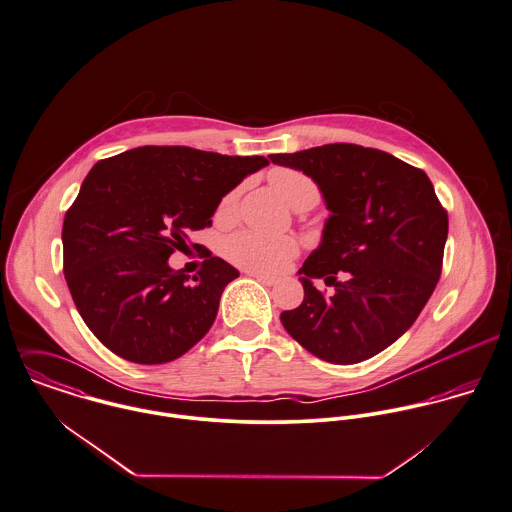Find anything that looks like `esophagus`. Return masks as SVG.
<instances>
[{
    "instance_id": "1",
    "label": "esophagus",
    "mask_w": 512,
    "mask_h": 512,
    "mask_svg": "<svg viewBox=\"0 0 512 512\" xmlns=\"http://www.w3.org/2000/svg\"><path fill=\"white\" fill-rule=\"evenodd\" d=\"M251 277H253V279H257L259 283L267 285V287H273V285H277V279H275V277H267V275H261V273H251Z\"/></svg>"
}]
</instances>
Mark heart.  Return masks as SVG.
I'll list each match as a JSON object with an SVG mask.
<instances>
[{
	"mask_svg": "<svg viewBox=\"0 0 512 512\" xmlns=\"http://www.w3.org/2000/svg\"><path fill=\"white\" fill-rule=\"evenodd\" d=\"M269 184L273 190L291 205L316 204L318 190L314 182L291 168H275L269 174ZM239 200V188L231 190L219 204L217 215H233ZM299 253V243L291 235H271L253 229H243L229 235L223 243V255L237 267L251 273H279L283 271Z\"/></svg>",
	"mask_w": 512,
	"mask_h": 512,
	"instance_id": "b5f03b06",
	"label": "heart"
}]
</instances>
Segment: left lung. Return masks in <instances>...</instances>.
<instances>
[{
    "mask_svg": "<svg viewBox=\"0 0 512 512\" xmlns=\"http://www.w3.org/2000/svg\"><path fill=\"white\" fill-rule=\"evenodd\" d=\"M269 158L308 176L330 211L299 269L305 299L281 312L285 330L332 364L376 356L415 322L441 275L449 221L433 184L400 158L356 144ZM314 278L335 293L324 298Z\"/></svg>",
    "mask_w": 512,
    "mask_h": 512,
    "instance_id": "8db88e82",
    "label": "left lung"
}]
</instances>
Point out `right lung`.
<instances>
[{"instance_id":"obj_1","label":"right lung","mask_w":512,"mask_h":512,"mask_svg":"<svg viewBox=\"0 0 512 512\" xmlns=\"http://www.w3.org/2000/svg\"><path fill=\"white\" fill-rule=\"evenodd\" d=\"M269 164L188 146H142L97 162L63 221V271L91 332L134 364H166L211 328L239 271L207 253L190 281L168 265L211 225L225 194Z\"/></svg>"}]
</instances>
